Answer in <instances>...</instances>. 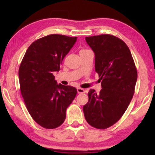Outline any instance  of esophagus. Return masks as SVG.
<instances>
[{"label":"esophagus","mask_w":155,"mask_h":155,"mask_svg":"<svg viewBox=\"0 0 155 155\" xmlns=\"http://www.w3.org/2000/svg\"><path fill=\"white\" fill-rule=\"evenodd\" d=\"M77 92L78 94H83L85 93V90L84 89H82V88H77Z\"/></svg>","instance_id":"34e87169"}]
</instances>
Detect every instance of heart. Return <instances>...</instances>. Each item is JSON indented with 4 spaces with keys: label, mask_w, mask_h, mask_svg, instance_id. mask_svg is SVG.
Listing matches in <instances>:
<instances>
[{
    "label": "heart",
    "mask_w": 155,
    "mask_h": 155,
    "mask_svg": "<svg viewBox=\"0 0 155 155\" xmlns=\"http://www.w3.org/2000/svg\"><path fill=\"white\" fill-rule=\"evenodd\" d=\"M81 51H86L85 49H83V50H81Z\"/></svg>",
    "instance_id": "obj_1"
}]
</instances>
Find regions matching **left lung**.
I'll return each instance as SVG.
<instances>
[{
	"mask_svg": "<svg viewBox=\"0 0 155 155\" xmlns=\"http://www.w3.org/2000/svg\"><path fill=\"white\" fill-rule=\"evenodd\" d=\"M95 53V70L101 81V90L88 92L83 106L86 121L91 127L105 129L121 118L133 98L137 72L124 41L109 34L86 37Z\"/></svg>",
	"mask_w": 155,
	"mask_h": 155,
	"instance_id": "1",
	"label": "left lung"
}]
</instances>
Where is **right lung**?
Instances as JSON below:
<instances>
[{"mask_svg":"<svg viewBox=\"0 0 155 155\" xmlns=\"http://www.w3.org/2000/svg\"><path fill=\"white\" fill-rule=\"evenodd\" d=\"M77 40L59 34L38 39L28 47L20 64V88L26 107L34 121L45 128L64 123L66 109L77 95V89L58 85L53 75Z\"/></svg>","mask_w":155,"mask_h":155,"instance_id":"obj_1","label":"right lung"}]
</instances>
